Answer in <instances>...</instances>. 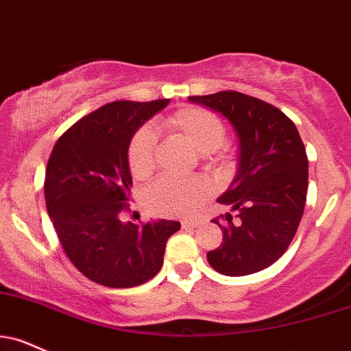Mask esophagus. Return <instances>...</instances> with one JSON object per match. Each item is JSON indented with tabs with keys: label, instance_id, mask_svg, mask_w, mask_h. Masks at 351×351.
<instances>
[{
	"label": "esophagus",
	"instance_id": "1",
	"mask_svg": "<svg viewBox=\"0 0 351 351\" xmlns=\"http://www.w3.org/2000/svg\"><path fill=\"white\" fill-rule=\"evenodd\" d=\"M199 223V219H184V221H181V227L183 229H193V227H197Z\"/></svg>",
	"mask_w": 351,
	"mask_h": 351
}]
</instances>
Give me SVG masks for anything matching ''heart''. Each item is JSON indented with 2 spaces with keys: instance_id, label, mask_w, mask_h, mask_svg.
<instances>
[{
  "instance_id": "1",
  "label": "heart",
  "mask_w": 351,
  "mask_h": 351,
  "mask_svg": "<svg viewBox=\"0 0 351 351\" xmlns=\"http://www.w3.org/2000/svg\"><path fill=\"white\" fill-rule=\"evenodd\" d=\"M165 129L180 135L194 150L202 154L209 168L219 173L229 170L230 147L223 142L226 125L217 114L204 108L184 106L165 117ZM157 163V138L149 128L137 129L128 147V165L134 178L143 180ZM210 186L202 178L162 176L145 189L147 209L160 217H181L194 214L208 201Z\"/></svg>"
}]
</instances>
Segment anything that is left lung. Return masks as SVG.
Segmentation results:
<instances>
[{
  "label": "left lung",
  "instance_id": "left-lung-1",
  "mask_svg": "<svg viewBox=\"0 0 351 351\" xmlns=\"http://www.w3.org/2000/svg\"><path fill=\"white\" fill-rule=\"evenodd\" d=\"M221 112L237 130L239 170L219 197L232 213L214 217L223 239L208 261L227 276L268 268L288 250L307 196V155L294 122L258 98L239 91L189 96Z\"/></svg>",
  "mask_w": 351,
  "mask_h": 351
}]
</instances>
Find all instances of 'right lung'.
<instances>
[{
    "mask_svg": "<svg viewBox=\"0 0 351 351\" xmlns=\"http://www.w3.org/2000/svg\"><path fill=\"white\" fill-rule=\"evenodd\" d=\"M168 99L114 101L82 117L55 143L45 168V204L71 263L108 288L147 282L163 265L175 221L124 223L132 188L128 147Z\"/></svg>",
    "mask_w": 351,
    "mask_h": 351,
    "instance_id": "obj_1",
    "label": "right lung"
}]
</instances>
